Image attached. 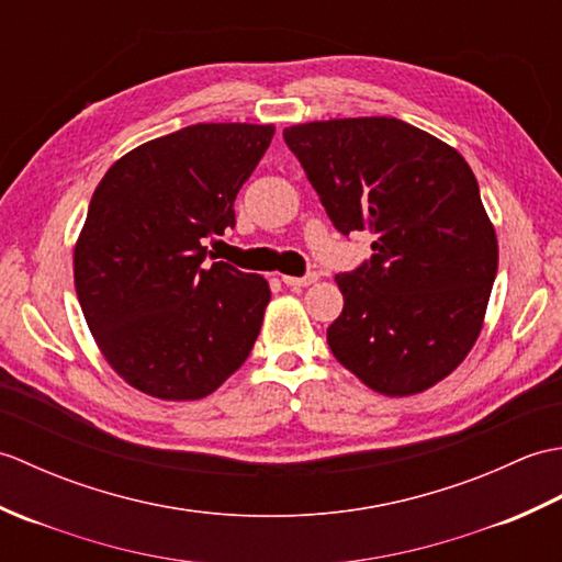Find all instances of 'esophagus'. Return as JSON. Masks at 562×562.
I'll use <instances>...</instances> for the list:
<instances>
[{"mask_svg": "<svg viewBox=\"0 0 562 562\" xmlns=\"http://www.w3.org/2000/svg\"><path fill=\"white\" fill-rule=\"evenodd\" d=\"M318 280V272H306L304 278H292V274H284L282 282L288 284V288H308V284H314Z\"/></svg>", "mask_w": 562, "mask_h": 562, "instance_id": "1", "label": "esophagus"}]
</instances>
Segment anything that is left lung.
Returning <instances> with one entry per match:
<instances>
[{
  "label": "left lung",
  "instance_id": "left-lung-1",
  "mask_svg": "<svg viewBox=\"0 0 562 562\" xmlns=\"http://www.w3.org/2000/svg\"><path fill=\"white\" fill-rule=\"evenodd\" d=\"M340 234H374V256L336 274V360L376 393L413 396L449 376L481 336L497 236L479 181L447 142L398 117L284 127Z\"/></svg>",
  "mask_w": 562,
  "mask_h": 562
}]
</instances>
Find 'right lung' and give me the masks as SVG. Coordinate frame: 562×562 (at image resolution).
I'll return each instance as SVG.
<instances>
[{"label":"right lung","instance_id":"right-lung-1","mask_svg":"<svg viewBox=\"0 0 562 562\" xmlns=\"http://www.w3.org/2000/svg\"><path fill=\"white\" fill-rule=\"evenodd\" d=\"M272 135L190 125L127 151L93 190L75 246L77 296L105 362L147 396L205 398L254 350L268 280L207 266L205 238L234 229L236 193Z\"/></svg>","mask_w":562,"mask_h":562}]
</instances>
